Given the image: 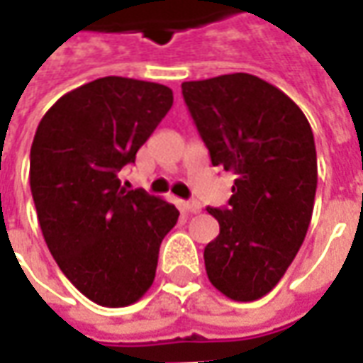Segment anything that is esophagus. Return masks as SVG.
Here are the masks:
<instances>
[{"mask_svg": "<svg viewBox=\"0 0 363 363\" xmlns=\"http://www.w3.org/2000/svg\"><path fill=\"white\" fill-rule=\"evenodd\" d=\"M202 210L198 202H184V212L186 213H198Z\"/></svg>", "mask_w": 363, "mask_h": 363, "instance_id": "esophagus-1", "label": "esophagus"}]
</instances>
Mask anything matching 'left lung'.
I'll return each mask as SVG.
<instances>
[{"label":"left lung","instance_id":"obj_1","mask_svg":"<svg viewBox=\"0 0 363 363\" xmlns=\"http://www.w3.org/2000/svg\"><path fill=\"white\" fill-rule=\"evenodd\" d=\"M212 165L235 173L229 206L208 208L220 235L206 274L233 301H255L281 280L303 243L317 190L309 122L284 91L251 74L182 83Z\"/></svg>","mask_w":363,"mask_h":363}]
</instances>
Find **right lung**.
<instances>
[{
    "mask_svg": "<svg viewBox=\"0 0 363 363\" xmlns=\"http://www.w3.org/2000/svg\"><path fill=\"white\" fill-rule=\"evenodd\" d=\"M171 106L165 85L108 75L60 96L36 128L28 179L44 241L96 305L143 297L159 245L179 220L173 204L118 179Z\"/></svg>",
    "mask_w": 363,
    "mask_h": 363,
    "instance_id": "obj_1",
    "label": "right lung"
}]
</instances>
